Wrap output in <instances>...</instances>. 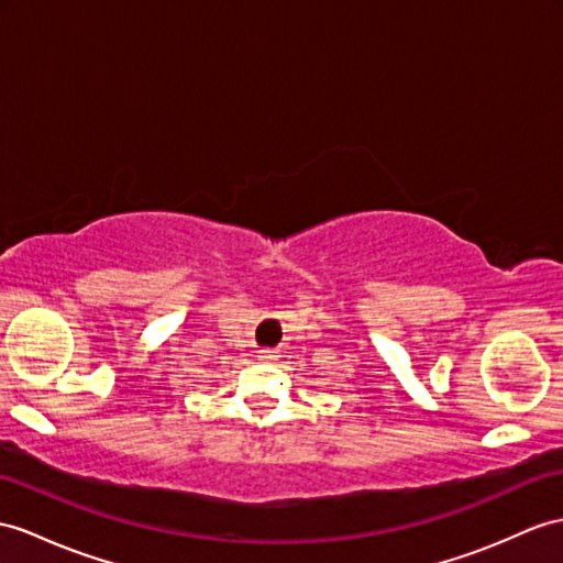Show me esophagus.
I'll return each mask as SVG.
<instances>
[{"label":"esophagus","instance_id":"1","mask_svg":"<svg viewBox=\"0 0 563 563\" xmlns=\"http://www.w3.org/2000/svg\"><path fill=\"white\" fill-rule=\"evenodd\" d=\"M272 355H274V349H263V351H260V358H265V361H269Z\"/></svg>","mask_w":563,"mask_h":563}]
</instances>
